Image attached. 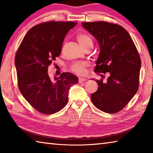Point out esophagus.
Returning <instances> with one entry per match:
<instances>
[{
	"mask_svg": "<svg viewBox=\"0 0 153 153\" xmlns=\"http://www.w3.org/2000/svg\"><path fill=\"white\" fill-rule=\"evenodd\" d=\"M86 80V79H85V78H79V82H85Z\"/></svg>",
	"mask_w": 153,
	"mask_h": 153,
	"instance_id": "34e87169",
	"label": "esophagus"
}]
</instances>
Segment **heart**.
I'll return each instance as SVG.
<instances>
[{
	"instance_id": "1",
	"label": "heart",
	"mask_w": 153,
	"mask_h": 153,
	"mask_svg": "<svg viewBox=\"0 0 153 153\" xmlns=\"http://www.w3.org/2000/svg\"><path fill=\"white\" fill-rule=\"evenodd\" d=\"M76 39L82 48L85 46L87 45L89 43H93V41L88 36L84 34H79L76 36ZM86 64L85 62H78L74 63L71 67V71L74 72V73L79 75H82L85 74V67H86Z\"/></svg>"
}]
</instances>
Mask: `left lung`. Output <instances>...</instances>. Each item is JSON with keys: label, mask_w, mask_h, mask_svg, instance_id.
<instances>
[{"label": "left lung", "mask_w": 153, "mask_h": 153, "mask_svg": "<svg viewBox=\"0 0 153 153\" xmlns=\"http://www.w3.org/2000/svg\"><path fill=\"white\" fill-rule=\"evenodd\" d=\"M97 40L100 53L94 72L109 73L106 81L97 80L93 105L106 113L121 111L139 89L141 61L130 34L121 26L105 21L82 22Z\"/></svg>", "instance_id": "8db88e82"}]
</instances>
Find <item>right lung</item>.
<instances>
[{
  "mask_svg": "<svg viewBox=\"0 0 153 153\" xmlns=\"http://www.w3.org/2000/svg\"><path fill=\"white\" fill-rule=\"evenodd\" d=\"M77 22L49 21L34 26L28 31L15 56L18 86L22 96L37 111L52 114L65 107L71 86L78 78L62 73L51 79L48 67L61 53L68 32Z\"/></svg>",
  "mask_w": 153,
  "mask_h": 153,
  "instance_id": "obj_1",
  "label": "right lung"
}]
</instances>
